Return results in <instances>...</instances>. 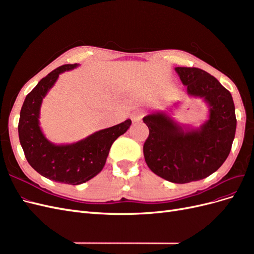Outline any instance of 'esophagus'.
Segmentation results:
<instances>
[{"label": "esophagus", "instance_id": "1", "mask_svg": "<svg viewBox=\"0 0 254 254\" xmlns=\"http://www.w3.org/2000/svg\"><path fill=\"white\" fill-rule=\"evenodd\" d=\"M144 110H136V111H134L132 114H131V119H132V122H140L142 119H143V117H144Z\"/></svg>", "mask_w": 254, "mask_h": 254}]
</instances>
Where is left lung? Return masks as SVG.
<instances>
[{
    "mask_svg": "<svg viewBox=\"0 0 254 254\" xmlns=\"http://www.w3.org/2000/svg\"><path fill=\"white\" fill-rule=\"evenodd\" d=\"M188 93L204 98L210 118L197 130L184 131L165 113L143 119L149 129L143 152L151 172L174 183H189L209 177L228 158L236 130L235 107L230 92L207 72L177 66Z\"/></svg>",
    "mask_w": 254,
    "mask_h": 254,
    "instance_id": "obj_1",
    "label": "left lung"
}]
</instances>
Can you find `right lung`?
I'll return each mask as SVG.
<instances>
[{"instance_id":"add662e5","label":"right lung","mask_w":254,"mask_h":254,"mask_svg":"<svg viewBox=\"0 0 254 254\" xmlns=\"http://www.w3.org/2000/svg\"><path fill=\"white\" fill-rule=\"evenodd\" d=\"M76 65H61L39 81L23 103L18 125L20 143L29 165L45 178L72 186L92 179L103 170L111 145L131 125V121L126 120L71 145H54L45 139L39 127L42 99L59 74Z\"/></svg>"}]
</instances>
